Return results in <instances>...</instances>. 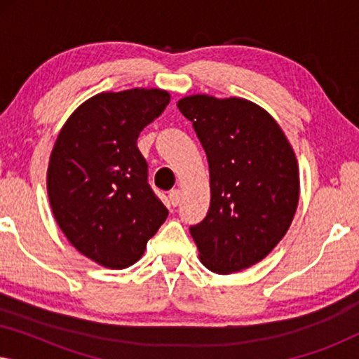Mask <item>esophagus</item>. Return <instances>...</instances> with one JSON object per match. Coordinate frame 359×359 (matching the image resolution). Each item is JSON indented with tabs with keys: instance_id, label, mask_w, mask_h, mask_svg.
<instances>
[{
	"instance_id": "34e87169",
	"label": "esophagus",
	"mask_w": 359,
	"mask_h": 359,
	"mask_svg": "<svg viewBox=\"0 0 359 359\" xmlns=\"http://www.w3.org/2000/svg\"><path fill=\"white\" fill-rule=\"evenodd\" d=\"M170 203H171V205H178L181 203V191L180 189L170 191Z\"/></svg>"
}]
</instances>
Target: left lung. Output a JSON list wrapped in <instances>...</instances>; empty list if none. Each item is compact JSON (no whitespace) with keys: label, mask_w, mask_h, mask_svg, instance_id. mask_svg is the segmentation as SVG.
<instances>
[{"label":"left lung","mask_w":359,"mask_h":359,"mask_svg":"<svg viewBox=\"0 0 359 359\" xmlns=\"http://www.w3.org/2000/svg\"><path fill=\"white\" fill-rule=\"evenodd\" d=\"M178 109L209 161L210 208L189 227L199 259L232 274L266 258L281 242L299 204V165L273 116L243 97L191 95Z\"/></svg>","instance_id":"left-lung-1"}]
</instances>
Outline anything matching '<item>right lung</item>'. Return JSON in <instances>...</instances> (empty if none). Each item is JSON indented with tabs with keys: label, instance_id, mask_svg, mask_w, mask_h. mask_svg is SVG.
Masks as SVG:
<instances>
[{
	"label": "right lung",
	"instance_id": "1",
	"mask_svg": "<svg viewBox=\"0 0 359 359\" xmlns=\"http://www.w3.org/2000/svg\"><path fill=\"white\" fill-rule=\"evenodd\" d=\"M168 102L160 88L100 93L73 111L53 144L47 168L53 217L78 252L104 268L139 262L168 217L137 149L142 129Z\"/></svg>",
	"mask_w": 359,
	"mask_h": 359
}]
</instances>
